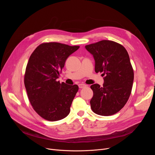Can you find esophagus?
<instances>
[{
    "instance_id": "obj_1",
    "label": "esophagus",
    "mask_w": 155,
    "mask_h": 155,
    "mask_svg": "<svg viewBox=\"0 0 155 155\" xmlns=\"http://www.w3.org/2000/svg\"><path fill=\"white\" fill-rule=\"evenodd\" d=\"M78 87L80 88H85L87 87V85L85 84H80L78 85Z\"/></svg>"
}]
</instances>
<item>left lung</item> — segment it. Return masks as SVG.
I'll use <instances>...</instances> for the list:
<instances>
[{"label":"left lung","mask_w":155,"mask_h":155,"mask_svg":"<svg viewBox=\"0 0 155 155\" xmlns=\"http://www.w3.org/2000/svg\"><path fill=\"white\" fill-rule=\"evenodd\" d=\"M95 60V71L103 73L104 83L91 86L94 95L91 107L97 114L108 116L123 108L131 95L134 71L125 48L109 40L85 46Z\"/></svg>","instance_id":"obj_1"}]
</instances>
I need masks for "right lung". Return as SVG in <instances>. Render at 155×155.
Wrapping results in <instances>:
<instances>
[{
	"label": "right lung",
	"mask_w": 155,
	"mask_h": 155,
	"mask_svg": "<svg viewBox=\"0 0 155 155\" xmlns=\"http://www.w3.org/2000/svg\"><path fill=\"white\" fill-rule=\"evenodd\" d=\"M79 48L56 42L44 43L29 57L24 85L33 109L47 120H59L69 114L78 87L60 84L56 79L68 57Z\"/></svg>",
	"instance_id": "add662e5"
}]
</instances>
